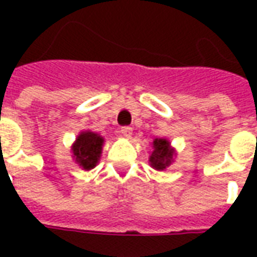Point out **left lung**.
<instances>
[{"instance_id":"left-lung-1","label":"left lung","mask_w":257,"mask_h":257,"mask_svg":"<svg viewBox=\"0 0 257 257\" xmlns=\"http://www.w3.org/2000/svg\"><path fill=\"white\" fill-rule=\"evenodd\" d=\"M103 143H104V139L100 135L90 132V131L81 132L71 147L75 162L79 164V167L84 168L85 171L93 169L100 160Z\"/></svg>"}]
</instances>
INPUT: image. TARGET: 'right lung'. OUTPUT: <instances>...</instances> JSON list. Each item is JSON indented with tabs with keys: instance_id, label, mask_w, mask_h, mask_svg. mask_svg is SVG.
I'll use <instances>...</instances> for the list:
<instances>
[{
	"instance_id": "add662e5",
	"label": "right lung",
	"mask_w": 257,
	"mask_h": 257,
	"mask_svg": "<svg viewBox=\"0 0 257 257\" xmlns=\"http://www.w3.org/2000/svg\"><path fill=\"white\" fill-rule=\"evenodd\" d=\"M153 153L150 156L151 167L157 171H164L173 162L175 150L171 147V143L167 139H154L153 142Z\"/></svg>"
}]
</instances>
